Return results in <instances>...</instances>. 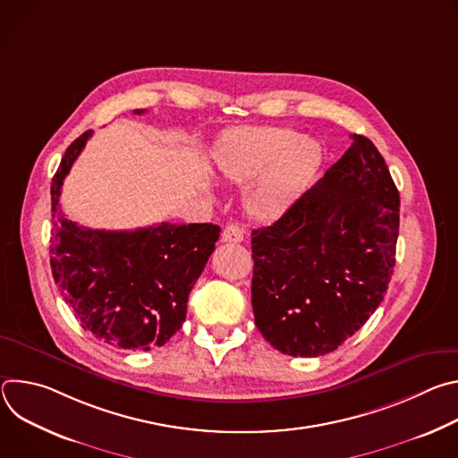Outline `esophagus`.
<instances>
[{
    "instance_id": "esophagus-1",
    "label": "esophagus",
    "mask_w": 458,
    "mask_h": 458,
    "mask_svg": "<svg viewBox=\"0 0 458 458\" xmlns=\"http://www.w3.org/2000/svg\"><path fill=\"white\" fill-rule=\"evenodd\" d=\"M244 237L242 228L237 223H230L225 226L223 233H221V241L223 242H241Z\"/></svg>"
}]
</instances>
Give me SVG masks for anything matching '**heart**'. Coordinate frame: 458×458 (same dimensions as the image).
<instances>
[{
	"label": "heart",
	"instance_id": "b5f03b06",
	"mask_svg": "<svg viewBox=\"0 0 458 458\" xmlns=\"http://www.w3.org/2000/svg\"><path fill=\"white\" fill-rule=\"evenodd\" d=\"M320 163V143L286 126L235 128L214 152L219 179L232 184L253 179L246 207L259 219L281 217L310 186Z\"/></svg>",
	"mask_w": 458,
	"mask_h": 458
}]
</instances>
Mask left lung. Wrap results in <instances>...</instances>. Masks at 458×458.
Listing matches in <instances>:
<instances>
[{
    "label": "left lung",
    "instance_id": "1",
    "mask_svg": "<svg viewBox=\"0 0 458 458\" xmlns=\"http://www.w3.org/2000/svg\"><path fill=\"white\" fill-rule=\"evenodd\" d=\"M352 147L270 226L251 232V306L281 353L337 350L378 308L395 267L399 190L377 147Z\"/></svg>",
    "mask_w": 458,
    "mask_h": 458
}]
</instances>
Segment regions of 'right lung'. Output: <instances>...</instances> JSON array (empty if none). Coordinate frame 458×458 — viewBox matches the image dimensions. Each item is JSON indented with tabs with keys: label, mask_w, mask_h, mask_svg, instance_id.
<instances>
[{
	"label": "right lung",
	"mask_w": 458,
	"mask_h": 458,
	"mask_svg": "<svg viewBox=\"0 0 458 458\" xmlns=\"http://www.w3.org/2000/svg\"><path fill=\"white\" fill-rule=\"evenodd\" d=\"M90 136L92 130H87L67 148L52 179V277L83 330L114 348L148 352L179 332L188 295L216 250L221 228L161 223L110 232L64 217L59 210L63 179Z\"/></svg>",
	"instance_id": "right-lung-1"
}]
</instances>
